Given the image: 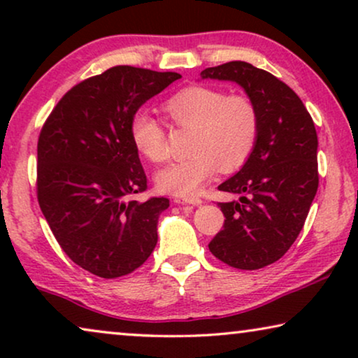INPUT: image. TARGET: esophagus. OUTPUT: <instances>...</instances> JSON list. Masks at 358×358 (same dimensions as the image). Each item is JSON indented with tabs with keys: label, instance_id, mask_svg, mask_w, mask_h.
<instances>
[{
	"label": "esophagus",
	"instance_id": "1",
	"mask_svg": "<svg viewBox=\"0 0 358 358\" xmlns=\"http://www.w3.org/2000/svg\"><path fill=\"white\" fill-rule=\"evenodd\" d=\"M180 203H189V205H200L202 203V199L199 197H185L180 200Z\"/></svg>",
	"mask_w": 358,
	"mask_h": 358
}]
</instances>
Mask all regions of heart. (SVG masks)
<instances>
[{"label":"heart","mask_w":358,"mask_h":358,"mask_svg":"<svg viewBox=\"0 0 358 358\" xmlns=\"http://www.w3.org/2000/svg\"><path fill=\"white\" fill-rule=\"evenodd\" d=\"M171 125L190 131L189 156L156 176L163 192L189 197L197 194L220 169L224 174L241 169L256 150L261 115L251 97L229 94L222 87L189 86L163 102ZM130 140L140 156L159 164L168 158L166 130L146 112L131 115Z\"/></svg>","instance_id":"obj_1"}]
</instances>
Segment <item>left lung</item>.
I'll list each match as a JSON object with an SVG mask.
<instances>
[{"label":"left lung","mask_w":358,"mask_h":358,"mask_svg":"<svg viewBox=\"0 0 358 358\" xmlns=\"http://www.w3.org/2000/svg\"><path fill=\"white\" fill-rule=\"evenodd\" d=\"M200 75L238 83L261 115L252 156L218 185L239 200L218 203L223 229L208 244L222 262L256 271L278 261L305 224L320 184L315 122L290 86L251 63L228 62Z\"/></svg>","instance_id":"8db88e82"}]
</instances>
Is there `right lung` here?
<instances>
[{
	"mask_svg": "<svg viewBox=\"0 0 358 358\" xmlns=\"http://www.w3.org/2000/svg\"><path fill=\"white\" fill-rule=\"evenodd\" d=\"M179 73L112 66L73 86L53 107L37 143V200L76 266L102 278L131 273L158 243L166 197L145 202L146 174L131 145V115Z\"/></svg>",
	"mask_w": 358,
	"mask_h": 358,
	"instance_id": "1",
	"label": "right lung"
}]
</instances>
